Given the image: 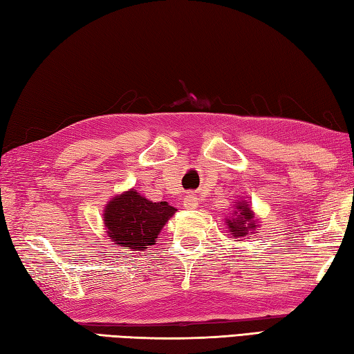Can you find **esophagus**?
Returning a JSON list of instances; mask_svg holds the SVG:
<instances>
[{"label":"esophagus","mask_w":354,"mask_h":354,"mask_svg":"<svg viewBox=\"0 0 354 354\" xmlns=\"http://www.w3.org/2000/svg\"><path fill=\"white\" fill-rule=\"evenodd\" d=\"M200 206V201L195 195H187L184 198V207L185 209H196Z\"/></svg>","instance_id":"1"}]
</instances>
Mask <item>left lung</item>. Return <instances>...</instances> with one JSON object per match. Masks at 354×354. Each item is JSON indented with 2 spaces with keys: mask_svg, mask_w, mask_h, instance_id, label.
Listing matches in <instances>:
<instances>
[{
  "mask_svg": "<svg viewBox=\"0 0 354 354\" xmlns=\"http://www.w3.org/2000/svg\"><path fill=\"white\" fill-rule=\"evenodd\" d=\"M237 211L234 215L230 218H226L227 227H230V232L234 237H245L254 234L256 231V221H254V214L251 211V206L247 203H237L236 206Z\"/></svg>",
  "mask_w": 354,
  "mask_h": 354,
  "instance_id": "8db88e82",
  "label": "left lung"
}]
</instances>
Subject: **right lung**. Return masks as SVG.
Returning a JSON list of instances; mask_svg holds the SVG:
<instances>
[{"mask_svg": "<svg viewBox=\"0 0 354 354\" xmlns=\"http://www.w3.org/2000/svg\"><path fill=\"white\" fill-rule=\"evenodd\" d=\"M176 209L167 201L153 203L134 189L113 196L104 209L107 236L120 247L143 251L154 245L160 230Z\"/></svg>", "mask_w": 354, "mask_h": 354, "instance_id": "1", "label": "right lung"}]
</instances>
